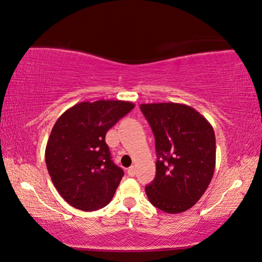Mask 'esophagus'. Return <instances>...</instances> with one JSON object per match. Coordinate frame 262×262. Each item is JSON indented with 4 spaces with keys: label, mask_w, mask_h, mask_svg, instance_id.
<instances>
[{
    "label": "esophagus",
    "mask_w": 262,
    "mask_h": 262,
    "mask_svg": "<svg viewBox=\"0 0 262 262\" xmlns=\"http://www.w3.org/2000/svg\"><path fill=\"white\" fill-rule=\"evenodd\" d=\"M127 174L129 175V177H134V175H135V168H134V167H129V168H128V170H127Z\"/></svg>",
    "instance_id": "esophagus-1"
}]
</instances>
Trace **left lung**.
Returning <instances> with one entry per match:
<instances>
[{"mask_svg":"<svg viewBox=\"0 0 262 262\" xmlns=\"http://www.w3.org/2000/svg\"><path fill=\"white\" fill-rule=\"evenodd\" d=\"M158 155L156 175L146 187L150 204L169 214L200 200L215 169L214 129L204 115L182 103H142Z\"/></svg>","mask_w":262,"mask_h":262,"instance_id":"1","label":"left lung"}]
</instances>
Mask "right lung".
<instances>
[{
  "instance_id": "right-lung-1",
  "label": "right lung",
  "mask_w": 262,
  "mask_h": 262,
  "mask_svg": "<svg viewBox=\"0 0 262 262\" xmlns=\"http://www.w3.org/2000/svg\"><path fill=\"white\" fill-rule=\"evenodd\" d=\"M135 104L99 100L67 109L54 124L46 147L47 169L62 198L92 212L112 201L123 170L112 161L106 134Z\"/></svg>"
}]
</instances>
